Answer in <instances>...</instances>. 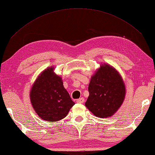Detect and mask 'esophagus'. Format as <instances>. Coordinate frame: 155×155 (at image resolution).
<instances>
[{
  "label": "esophagus",
  "instance_id": "obj_1",
  "mask_svg": "<svg viewBox=\"0 0 155 155\" xmlns=\"http://www.w3.org/2000/svg\"><path fill=\"white\" fill-rule=\"evenodd\" d=\"M77 103H80V104H82L84 102V99L83 97H81L80 99H78V100H77Z\"/></svg>",
  "mask_w": 155,
  "mask_h": 155
}]
</instances>
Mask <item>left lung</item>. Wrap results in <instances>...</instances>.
<instances>
[{
  "label": "left lung",
  "mask_w": 155,
  "mask_h": 155,
  "mask_svg": "<svg viewBox=\"0 0 155 155\" xmlns=\"http://www.w3.org/2000/svg\"><path fill=\"white\" fill-rule=\"evenodd\" d=\"M88 92L87 108L97 117L107 118L113 116L123 104L125 84L116 68L104 63L91 76Z\"/></svg>",
  "instance_id": "1"
}]
</instances>
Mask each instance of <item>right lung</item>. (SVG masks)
Wrapping results in <instances>:
<instances>
[{
  "label": "right lung",
  "instance_id": "right-lung-1",
  "mask_svg": "<svg viewBox=\"0 0 155 155\" xmlns=\"http://www.w3.org/2000/svg\"><path fill=\"white\" fill-rule=\"evenodd\" d=\"M54 67H48L38 76L30 91V100L42 120L57 121L64 118L75 104Z\"/></svg>",
  "mask_w": 155,
  "mask_h": 155
}]
</instances>
